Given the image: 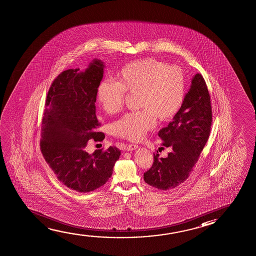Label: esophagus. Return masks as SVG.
Instances as JSON below:
<instances>
[{
	"label": "esophagus",
	"instance_id": "esophagus-1",
	"mask_svg": "<svg viewBox=\"0 0 256 256\" xmlns=\"http://www.w3.org/2000/svg\"><path fill=\"white\" fill-rule=\"evenodd\" d=\"M138 148V145L136 144H128L125 146V148H126L128 152H130V150H136Z\"/></svg>",
	"mask_w": 256,
	"mask_h": 256
}]
</instances>
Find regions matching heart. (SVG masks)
Returning a JSON list of instances; mask_svg holds the SVG:
<instances>
[{
	"label": "heart",
	"mask_w": 256,
	"mask_h": 256,
	"mask_svg": "<svg viewBox=\"0 0 256 256\" xmlns=\"http://www.w3.org/2000/svg\"><path fill=\"white\" fill-rule=\"evenodd\" d=\"M136 92L141 110L128 112L112 124L115 136L134 142L144 138L156 118L168 122L178 114L185 100V73L155 58L132 62L116 73L115 81H100L96 100L106 114L112 115L122 109L126 93Z\"/></svg>",
	"instance_id": "b5f03b06"
}]
</instances>
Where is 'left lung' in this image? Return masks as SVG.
Segmentation results:
<instances>
[{"label": "left lung", "mask_w": 256, "mask_h": 256, "mask_svg": "<svg viewBox=\"0 0 256 256\" xmlns=\"http://www.w3.org/2000/svg\"><path fill=\"white\" fill-rule=\"evenodd\" d=\"M212 122L210 92L202 76L196 74L180 110L158 132L161 148L170 152L166 158L154 153L152 166L144 174V182L160 190L175 188L185 182L207 142Z\"/></svg>", "instance_id": "8db88e82"}]
</instances>
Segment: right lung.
I'll use <instances>...</instances> for the list:
<instances>
[{"label": "right lung", "instance_id": "1", "mask_svg": "<svg viewBox=\"0 0 256 256\" xmlns=\"http://www.w3.org/2000/svg\"><path fill=\"white\" fill-rule=\"evenodd\" d=\"M104 64L94 60L84 72L63 71L54 80L46 100L40 150L46 162L63 185L87 193L106 184L120 150L114 146L89 154V140L102 142L104 134L96 116V87Z\"/></svg>", "mask_w": 256, "mask_h": 256}]
</instances>
